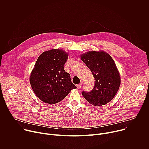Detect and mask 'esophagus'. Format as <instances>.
<instances>
[{
	"label": "esophagus",
	"instance_id": "34e87169",
	"mask_svg": "<svg viewBox=\"0 0 149 149\" xmlns=\"http://www.w3.org/2000/svg\"><path fill=\"white\" fill-rule=\"evenodd\" d=\"M81 86H82V84H78L77 85V87L78 89H80Z\"/></svg>",
	"mask_w": 149,
	"mask_h": 149
}]
</instances>
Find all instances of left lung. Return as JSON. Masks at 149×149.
I'll use <instances>...</instances> for the list:
<instances>
[{
  "label": "left lung",
  "mask_w": 149,
  "mask_h": 149,
  "mask_svg": "<svg viewBox=\"0 0 149 149\" xmlns=\"http://www.w3.org/2000/svg\"><path fill=\"white\" fill-rule=\"evenodd\" d=\"M80 57L95 80L93 90L88 93L83 91V97L97 107L109 103L116 95L121 84L120 74L113 59L101 50L90 51Z\"/></svg>",
  "instance_id": "left-lung-1"
}]
</instances>
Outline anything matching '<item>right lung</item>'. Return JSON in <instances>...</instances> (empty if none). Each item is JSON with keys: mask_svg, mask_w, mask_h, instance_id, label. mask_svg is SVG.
I'll list each match as a JSON object with an SVG mask.
<instances>
[{"mask_svg": "<svg viewBox=\"0 0 149 149\" xmlns=\"http://www.w3.org/2000/svg\"><path fill=\"white\" fill-rule=\"evenodd\" d=\"M68 54L61 49H51L38 57L29 81L34 93L43 102L51 105L58 103L77 88L70 74L63 68Z\"/></svg>", "mask_w": 149, "mask_h": 149, "instance_id": "1", "label": "right lung"}]
</instances>
